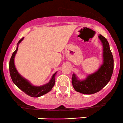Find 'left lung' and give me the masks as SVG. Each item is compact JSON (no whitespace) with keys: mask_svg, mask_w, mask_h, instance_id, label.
Returning <instances> with one entry per match:
<instances>
[{"mask_svg":"<svg viewBox=\"0 0 123 123\" xmlns=\"http://www.w3.org/2000/svg\"><path fill=\"white\" fill-rule=\"evenodd\" d=\"M98 37L103 46V64L99 69L83 80L77 79L73 73L72 83L74 90L84 94H92L101 90L111 80L113 72L114 61L109 44L105 37L99 35Z\"/></svg>","mask_w":123,"mask_h":123,"instance_id":"left-lung-1","label":"left lung"}]
</instances>
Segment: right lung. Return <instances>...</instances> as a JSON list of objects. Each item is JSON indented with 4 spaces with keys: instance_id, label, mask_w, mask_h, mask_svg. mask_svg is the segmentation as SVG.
I'll return each mask as SVG.
<instances>
[{
    "instance_id": "1",
    "label": "right lung",
    "mask_w": 123,
    "mask_h": 123,
    "mask_svg": "<svg viewBox=\"0 0 123 123\" xmlns=\"http://www.w3.org/2000/svg\"><path fill=\"white\" fill-rule=\"evenodd\" d=\"M24 39L22 37L17 43V47L16 50L12 53V57L10 60L9 63V70L11 78L13 81V83L16 85L18 88L22 90L26 94L30 97H39L44 94H47L49 91L51 90L55 84V75L57 72H55L52 76L51 79L50 80L49 83L44 85L41 86H34L31 84L27 80L25 79L23 77H22L18 71L17 70L14 65V57L16 54L17 51L18 50V44L21 43V41Z\"/></svg>"
}]
</instances>
